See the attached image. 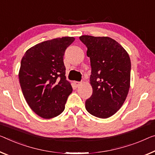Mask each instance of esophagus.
<instances>
[{"label": "esophagus", "instance_id": "34e87169", "mask_svg": "<svg viewBox=\"0 0 155 155\" xmlns=\"http://www.w3.org/2000/svg\"><path fill=\"white\" fill-rule=\"evenodd\" d=\"M75 84L77 86V87H79V86L81 84L80 82H75Z\"/></svg>", "mask_w": 155, "mask_h": 155}]
</instances>
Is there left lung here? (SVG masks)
<instances>
[{
	"instance_id": "left-lung-1",
	"label": "left lung",
	"mask_w": 155,
	"mask_h": 155,
	"mask_svg": "<svg viewBox=\"0 0 155 155\" xmlns=\"http://www.w3.org/2000/svg\"><path fill=\"white\" fill-rule=\"evenodd\" d=\"M80 39L87 47L91 66L93 93L85 102L86 109L96 117L107 118L122 107L129 92L130 56L110 37L83 35Z\"/></svg>"
}]
</instances>
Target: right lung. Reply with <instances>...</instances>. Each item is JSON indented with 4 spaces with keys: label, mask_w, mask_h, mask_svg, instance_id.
Here are the masks:
<instances>
[{
    "label": "right lung",
    "mask_w": 155,
    "mask_h": 155,
    "mask_svg": "<svg viewBox=\"0 0 155 155\" xmlns=\"http://www.w3.org/2000/svg\"><path fill=\"white\" fill-rule=\"evenodd\" d=\"M74 37L39 43L25 52L18 73L23 96L34 112L49 119L59 116L73 89L66 80L64 55Z\"/></svg>",
    "instance_id": "right-lung-1"
}]
</instances>
